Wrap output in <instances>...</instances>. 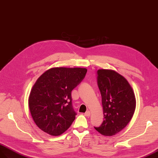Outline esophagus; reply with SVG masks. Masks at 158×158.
Listing matches in <instances>:
<instances>
[{"mask_svg":"<svg viewBox=\"0 0 158 158\" xmlns=\"http://www.w3.org/2000/svg\"><path fill=\"white\" fill-rule=\"evenodd\" d=\"M84 116H88V117L90 116V112H89V111H87V112H86L84 113Z\"/></svg>","mask_w":158,"mask_h":158,"instance_id":"34e87169","label":"esophagus"}]
</instances>
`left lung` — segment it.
<instances>
[{"mask_svg": "<svg viewBox=\"0 0 158 158\" xmlns=\"http://www.w3.org/2000/svg\"><path fill=\"white\" fill-rule=\"evenodd\" d=\"M104 121L94 128L104 135H114L127 125L135 109V98L127 80L112 70L97 71Z\"/></svg>", "mask_w": 158, "mask_h": 158, "instance_id": "obj_1", "label": "left lung"}]
</instances>
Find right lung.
I'll return each mask as SVG.
<instances>
[{
    "label": "right lung",
    "mask_w": 158,
    "mask_h": 158,
    "mask_svg": "<svg viewBox=\"0 0 158 158\" xmlns=\"http://www.w3.org/2000/svg\"><path fill=\"white\" fill-rule=\"evenodd\" d=\"M87 72L82 68H52L38 78L28 98L34 122L51 135H61L69 128L76 113L72 108L71 92Z\"/></svg>",
    "instance_id": "right-lung-1"
}]
</instances>
